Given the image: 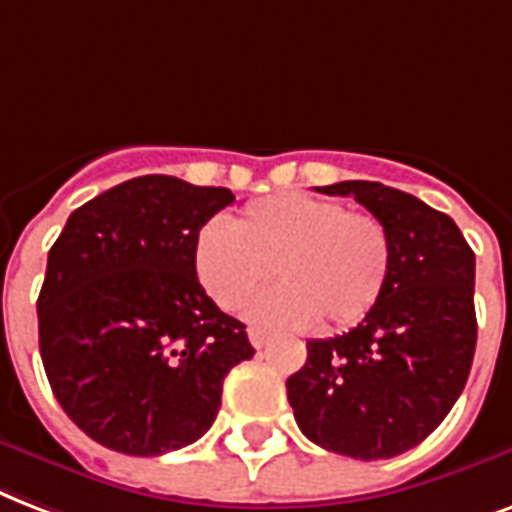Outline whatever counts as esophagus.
I'll return each instance as SVG.
<instances>
[{"mask_svg": "<svg viewBox=\"0 0 512 512\" xmlns=\"http://www.w3.org/2000/svg\"><path fill=\"white\" fill-rule=\"evenodd\" d=\"M248 339H251V344L256 347V350H261V347L267 344L269 334L267 331H261V328H248Z\"/></svg>", "mask_w": 512, "mask_h": 512, "instance_id": "34e87169", "label": "esophagus"}]
</instances>
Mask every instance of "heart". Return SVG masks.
Segmentation results:
<instances>
[{"label": "heart", "instance_id": "b5f03b06", "mask_svg": "<svg viewBox=\"0 0 512 512\" xmlns=\"http://www.w3.org/2000/svg\"><path fill=\"white\" fill-rule=\"evenodd\" d=\"M194 272L221 310H237L269 277L275 291L251 307L264 326L350 328L382 299L392 240L382 221L331 197L280 192L245 205L235 227L202 224Z\"/></svg>", "mask_w": 512, "mask_h": 512}]
</instances>
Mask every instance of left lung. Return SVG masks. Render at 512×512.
Returning a JSON list of instances; mask_svg holds the SVG:
<instances>
[{
  "label": "left lung",
  "instance_id": "obj_1",
  "mask_svg": "<svg viewBox=\"0 0 512 512\" xmlns=\"http://www.w3.org/2000/svg\"><path fill=\"white\" fill-rule=\"evenodd\" d=\"M382 221L392 272L358 326L310 339L307 363L288 376V403L312 443L344 457L390 459L441 425L473 366L475 253L459 227L414 194L379 181L315 186Z\"/></svg>",
  "mask_w": 512,
  "mask_h": 512
}]
</instances>
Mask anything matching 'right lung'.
Segmentation results:
<instances>
[{
  "label": "right lung",
  "instance_id": "right-lung-1",
  "mask_svg": "<svg viewBox=\"0 0 512 512\" xmlns=\"http://www.w3.org/2000/svg\"><path fill=\"white\" fill-rule=\"evenodd\" d=\"M224 186L138 176L71 213L47 253L39 352L55 398L93 441L160 457L208 433L224 376L253 358L245 326L194 272Z\"/></svg>",
  "mask_w": 512,
  "mask_h": 512
}]
</instances>
